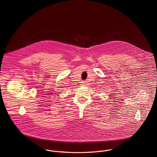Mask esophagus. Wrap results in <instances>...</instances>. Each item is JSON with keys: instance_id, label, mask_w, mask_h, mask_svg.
Masks as SVG:
<instances>
[{"instance_id": "1", "label": "esophagus", "mask_w": 157, "mask_h": 157, "mask_svg": "<svg viewBox=\"0 0 157 157\" xmlns=\"http://www.w3.org/2000/svg\"><path fill=\"white\" fill-rule=\"evenodd\" d=\"M85 83H86V82L85 81H81V85H84L85 84Z\"/></svg>"}]
</instances>
